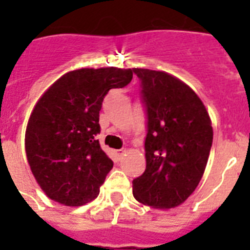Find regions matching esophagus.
<instances>
[{"label": "esophagus", "mask_w": 250, "mask_h": 250, "mask_svg": "<svg viewBox=\"0 0 250 250\" xmlns=\"http://www.w3.org/2000/svg\"><path fill=\"white\" fill-rule=\"evenodd\" d=\"M125 152H126V150H125V149H120V150H118V155H119V158H123V156L125 155Z\"/></svg>", "instance_id": "34e87169"}]
</instances>
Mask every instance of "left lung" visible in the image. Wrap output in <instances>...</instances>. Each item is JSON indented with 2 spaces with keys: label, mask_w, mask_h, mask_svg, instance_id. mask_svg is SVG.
<instances>
[{
  "label": "left lung",
  "mask_w": 250,
  "mask_h": 250,
  "mask_svg": "<svg viewBox=\"0 0 250 250\" xmlns=\"http://www.w3.org/2000/svg\"><path fill=\"white\" fill-rule=\"evenodd\" d=\"M140 79L146 110V169L132 180L138 202L156 209L184 203L207 167L213 127L204 104L193 90L164 71L132 68Z\"/></svg>",
  "instance_id": "1"
}]
</instances>
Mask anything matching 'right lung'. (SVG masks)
<instances>
[{
    "label": "right lung",
    "mask_w": 250,
    "mask_h": 250,
    "mask_svg": "<svg viewBox=\"0 0 250 250\" xmlns=\"http://www.w3.org/2000/svg\"><path fill=\"white\" fill-rule=\"evenodd\" d=\"M131 79V68H80L60 77L37 101L25 149L31 171L50 199L80 207L98 196L114 165L96 140L99 114L109 90Z\"/></svg>",
    "instance_id": "add662e5"
}]
</instances>
